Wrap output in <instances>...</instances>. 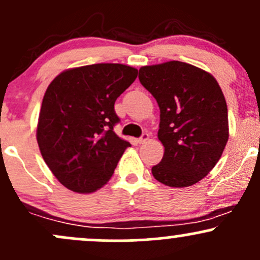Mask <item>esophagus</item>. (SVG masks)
<instances>
[{"label":"esophagus","instance_id":"esophagus-1","mask_svg":"<svg viewBox=\"0 0 260 260\" xmlns=\"http://www.w3.org/2000/svg\"><path fill=\"white\" fill-rule=\"evenodd\" d=\"M148 139H149L148 133H143V135H142L141 137H139L138 142H139V144H143V143H146V142L148 141Z\"/></svg>","mask_w":260,"mask_h":260}]
</instances>
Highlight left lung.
<instances>
[{
    "label": "left lung",
    "mask_w": 260,
    "mask_h": 260,
    "mask_svg": "<svg viewBox=\"0 0 260 260\" xmlns=\"http://www.w3.org/2000/svg\"><path fill=\"white\" fill-rule=\"evenodd\" d=\"M138 78L160 109L158 139L165 154L153 177L168 187L196 184L214 168L228 142V108L219 84L210 73L179 61L144 66Z\"/></svg>",
    "instance_id": "1"
}]
</instances>
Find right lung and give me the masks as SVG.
I'll use <instances>...</instances> for the list:
<instances>
[{"mask_svg": "<svg viewBox=\"0 0 260 260\" xmlns=\"http://www.w3.org/2000/svg\"><path fill=\"white\" fill-rule=\"evenodd\" d=\"M121 63H97L59 73L41 106L37 143L46 165L61 184L92 193L111 179L129 142L113 127L114 102L137 78Z\"/></svg>", "mask_w": 260, "mask_h": 260, "instance_id": "obj_1", "label": "right lung"}]
</instances>
